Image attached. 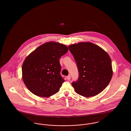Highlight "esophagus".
Wrapping results in <instances>:
<instances>
[{
  "instance_id": "obj_1",
  "label": "esophagus",
  "mask_w": 131,
  "mask_h": 131,
  "mask_svg": "<svg viewBox=\"0 0 131 131\" xmlns=\"http://www.w3.org/2000/svg\"><path fill=\"white\" fill-rule=\"evenodd\" d=\"M70 79H71V76H70V75H68L67 77V79L69 81L70 80Z\"/></svg>"
}]
</instances>
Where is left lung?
<instances>
[{
  "instance_id": "left-lung-1",
  "label": "left lung",
  "mask_w": 131,
  "mask_h": 131,
  "mask_svg": "<svg viewBox=\"0 0 131 131\" xmlns=\"http://www.w3.org/2000/svg\"><path fill=\"white\" fill-rule=\"evenodd\" d=\"M79 72V80L72 84L76 93L93 97L103 91L113 75L110 56L99 46L90 42L69 46Z\"/></svg>"
}]
</instances>
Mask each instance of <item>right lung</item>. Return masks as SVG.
Returning a JSON list of instances; mask_svg holds the SVG:
<instances>
[{
  "label": "right lung",
  "instance_id": "1",
  "mask_svg": "<svg viewBox=\"0 0 131 131\" xmlns=\"http://www.w3.org/2000/svg\"><path fill=\"white\" fill-rule=\"evenodd\" d=\"M68 51V47L50 41L38 47L27 56L22 66V78L26 87L41 97L57 93L65 80L60 74L59 58Z\"/></svg>",
  "mask_w": 131,
  "mask_h": 131
}]
</instances>
